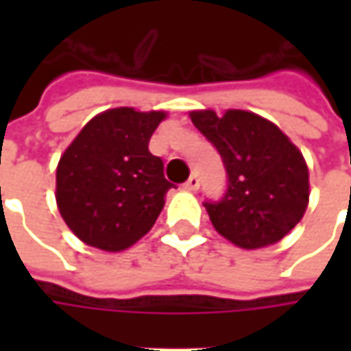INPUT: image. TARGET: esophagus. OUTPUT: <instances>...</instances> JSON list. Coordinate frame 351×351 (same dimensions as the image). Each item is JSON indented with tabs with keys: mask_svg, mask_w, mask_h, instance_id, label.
<instances>
[{
	"mask_svg": "<svg viewBox=\"0 0 351 351\" xmlns=\"http://www.w3.org/2000/svg\"><path fill=\"white\" fill-rule=\"evenodd\" d=\"M183 187H185V189H189V191H197V189H199V178L193 173L187 182L183 183Z\"/></svg>",
	"mask_w": 351,
	"mask_h": 351,
	"instance_id": "obj_1",
	"label": "esophagus"
}]
</instances>
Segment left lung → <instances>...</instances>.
Wrapping results in <instances>:
<instances>
[{
    "mask_svg": "<svg viewBox=\"0 0 351 351\" xmlns=\"http://www.w3.org/2000/svg\"><path fill=\"white\" fill-rule=\"evenodd\" d=\"M191 121L226 169L224 195L203 203L217 232L246 250L279 242L308 205V169L299 148L250 111H193Z\"/></svg>",
    "mask_w": 351,
    "mask_h": 351,
    "instance_id": "1",
    "label": "left lung"
}]
</instances>
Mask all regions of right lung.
<instances>
[{"label": "right lung", "mask_w": 351, "mask_h": 351, "mask_svg": "<svg viewBox=\"0 0 351 351\" xmlns=\"http://www.w3.org/2000/svg\"><path fill=\"white\" fill-rule=\"evenodd\" d=\"M164 119V111L109 109L93 117L62 154L56 203L86 244L121 252L154 226L171 183L148 142Z\"/></svg>", "instance_id": "obj_1"}]
</instances>
